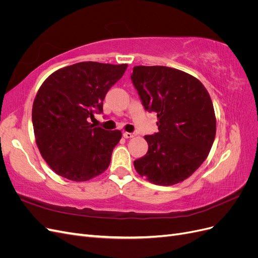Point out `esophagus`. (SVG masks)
Instances as JSON below:
<instances>
[{
    "instance_id": "1",
    "label": "esophagus",
    "mask_w": 258,
    "mask_h": 258,
    "mask_svg": "<svg viewBox=\"0 0 258 258\" xmlns=\"http://www.w3.org/2000/svg\"><path fill=\"white\" fill-rule=\"evenodd\" d=\"M122 136L124 139H130L135 136V134H132V132H123Z\"/></svg>"
}]
</instances>
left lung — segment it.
Wrapping results in <instances>:
<instances>
[{"label":"left lung","mask_w":258,"mask_h":258,"mask_svg":"<svg viewBox=\"0 0 258 258\" xmlns=\"http://www.w3.org/2000/svg\"><path fill=\"white\" fill-rule=\"evenodd\" d=\"M131 81L145 111L157 113L158 132L145 136L148 151L135 160L138 173L156 185L189 177L213 145L212 100L197 79L168 67H135Z\"/></svg>","instance_id":"1"}]
</instances>
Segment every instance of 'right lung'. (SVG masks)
Listing matches in <instances>:
<instances>
[{"label": "right lung", "mask_w": 258, "mask_h": 258, "mask_svg": "<svg viewBox=\"0 0 258 258\" xmlns=\"http://www.w3.org/2000/svg\"><path fill=\"white\" fill-rule=\"evenodd\" d=\"M127 67L80 62L52 73L38 89L32 107L36 144L60 176L88 181L110 165L121 132L96 127L88 119L103 112L107 91Z\"/></svg>", "instance_id": "add662e5"}]
</instances>
